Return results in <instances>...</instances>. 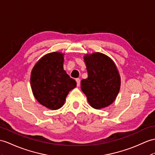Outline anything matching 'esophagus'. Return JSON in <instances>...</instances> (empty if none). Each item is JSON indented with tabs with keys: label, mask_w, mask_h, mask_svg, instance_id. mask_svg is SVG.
<instances>
[{
	"label": "esophagus",
	"mask_w": 155,
	"mask_h": 155,
	"mask_svg": "<svg viewBox=\"0 0 155 155\" xmlns=\"http://www.w3.org/2000/svg\"><path fill=\"white\" fill-rule=\"evenodd\" d=\"M75 81H76V82H77V86L78 87H79L80 85V80L79 78H77L76 80H75Z\"/></svg>",
	"instance_id": "1"
}]
</instances>
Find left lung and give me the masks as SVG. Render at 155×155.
Wrapping results in <instances>:
<instances>
[{
    "label": "left lung",
    "mask_w": 155,
    "mask_h": 155,
    "mask_svg": "<svg viewBox=\"0 0 155 155\" xmlns=\"http://www.w3.org/2000/svg\"><path fill=\"white\" fill-rule=\"evenodd\" d=\"M88 77L81 81V89L90 106L95 109L108 107L120 91L121 78L114 62L101 52L84 56Z\"/></svg>",
    "instance_id": "obj_1"
}]
</instances>
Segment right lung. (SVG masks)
Returning a JSON list of instances; mask_svg holds the SVG:
<instances>
[{
	"label": "right lung",
	"instance_id": "1",
	"mask_svg": "<svg viewBox=\"0 0 155 155\" xmlns=\"http://www.w3.org/2000/svg\"><path fill=\"white\" fill-rule=\"evenodd\" d=\"M64 54L48 53L33 66L30 84L34 97L39 103L51 110H58L65 103L68 94L76 87V81L64 70Z\"/></svg>",
	"mask_w": 155,
	"mask_h": 155
}]
</instances>
